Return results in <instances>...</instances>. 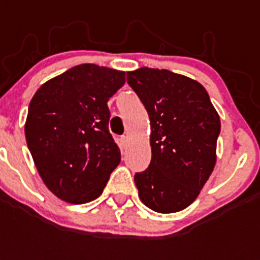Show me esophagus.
I'll return each instance as SVG.
<instances>
[{
	"label": "esophagus",
	"instance_id": "obj_1",
	"mask_svg": "<svg viewBox=\"0 0 260 260\" xmlns=\"http://www.w3.org/2000/svg\"><path fill=\"white\" fill-rule=\"evenodd\" d=\"M120 146L122 147V148H126L128 147V144H129V139L126 138V136H122V138H120Z\"/></svg>",
	"mask_w": 260,
	"mask_h": 260
}]
</instances>
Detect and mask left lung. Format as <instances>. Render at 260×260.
<instances>
[{"mask_svg":"<svg viewBox=\"0 0 260 260\" xmlns=\"http://www.w3.org/2000/svg\"><path fill=\"white\" fill-rule=\"evenodd\" d=\"M126 81L150 116L152 158L135 175L139 197L158 213L185 209L216 166L220 116L201 83L169 70L142 67Z\"/></svg>","mask_w":260,"mask_h":260,"instance_id":"obj_1","label":"left lung"}]
</instances>
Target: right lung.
Masks as SVG:
<instances>
[{
	"instance_id": "right-lung-1",
	"label": "right lung",
	"mask_w": 260,
	"mask_h": 260,
	"mask_svg": "<svg viewBox=\"0 0 260 260\" xmlns=\"http://www.w3.org/2000/svg\"><path fill=\"white\" fill-rule=\"evenodd\" d=\"M124 71L79 64L43 83L29 104L25 139L47 189L69 204L100 197L121 159L109 134V98Z\"/></svg>"
}]
</instances>
